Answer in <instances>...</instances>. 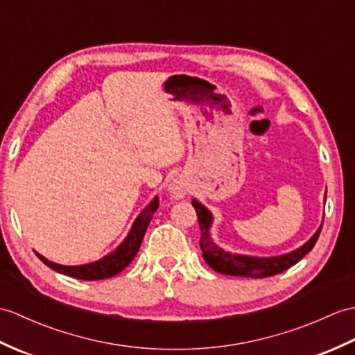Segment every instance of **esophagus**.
Segmentation results:
<instances>
[{
  "label": "esophagus",
  "instance_id": "esophagus-1",
  "mask_svg": "<svg viewBox=\"0 0 355 355\" xmlns=\"http://www.w3.org/2000/svg\"><path fill=\"white\" fill-rule=\"evenodd\" d=\"M169 193L172 200H183V198L189 193V183L186 180H181V178L171 181Z\"/></svg>",
  "mask_w": 355,
  "mask_h": 355
}]
</instances>
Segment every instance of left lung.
Returning <instances> with one entry per match:
<instances>
[{"instance_id":"8db88e82","label":"left lung","mask_w":355,"mask_h":355,"mask_svg":"<svg viewBox=\"0 0 355 355\" xmlns=\"http://www.w3.org/2000/svg\"><path fill=\"white\" fill-rule=\"evenodd\" d=\"M327 196V193H325ZM192 205L198 215V224L201 228L200 246L202 251V257L205 263L219 274L234 275V277H250V278H265L277 275L279 272L289 269L296 265L304 255L309 254L315 246L318 237L322 230V224L319 225L316 233L300 248L282 255H272V257H255V255H243L233 254L230 251L222 250L213 242L210 228L213 224L211 211L202 205L198 200H192Z\"/></svg>"}]
</instances>
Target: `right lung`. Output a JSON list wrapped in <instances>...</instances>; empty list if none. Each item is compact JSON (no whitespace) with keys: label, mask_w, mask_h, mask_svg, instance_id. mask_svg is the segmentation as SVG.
I'll return each instance as SVG.
<instances>
[{"label":"right lung","mask_w":355,"mask_h":355,"mask_svg":"<svg viewBox=\"0 0 355 355\" xmlns=\"http://www.w3.org/2000/svg\"><path fill=\"white\" fill-rule=\"evenodd\" d=\"M157 209H159V196H155L154 200L139 213V216L135 219L127 237L123 239L121 245H118V248L112 251L110 254L104 255L103 259L96 261L86 263V265H78V266H63V265H59V263L49 261L39 252H36V255L45 263L48 268L59 272V274L68 275L77 279L94 282V279H104V278L114 277L125 269L136 257V254L140 248V243L144 241L146 228L150 225L153 215Z\"/></svg>","instance_id":"right-lung-1"}]
</instances>
